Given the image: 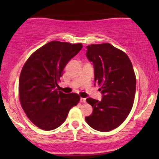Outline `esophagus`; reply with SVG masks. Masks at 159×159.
<instances>
[{"label": "esophagus", "mask_w": 159, "mask_h": 159, "mask_svg": "<svg viewBox=\"0 0 159 159\" xmlns=\"http://www.w3.org/2000/svg\"><path fill=\"white\" fill-rule=\"evenodd\" d=\"M80 102H81V103H85L86 102V98H81V99H80Z\"/></svg>", "instance_id": "1"}]
</instances>
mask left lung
Segmentation results:
<instances>
[{
	"instance_id": "obj_1",
	"label": "left lung",
	"mask_w": 159,
	"mask_h": 159,
	"mask_svg": "<svg viewBox=\"0 0 159 159\" xmlns=\"http://www.w3.org/2000/svg\"><path fill=\"white\" fill-rule=\"evenodd\" d=\"M87 57L93 62L95 82L103 94L101 101L86 99L93 108L85 117L93 129L109 132L125 121L132 110L136 90V76L132 62L123 51L110 43L87 46Z\"/></svg>"
}]
</instances>
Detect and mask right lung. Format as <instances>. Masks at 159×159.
Instances as JSON below:
<instances>
[{
	"mask_svg": "<svg viewBox=\"0 0 159 159\" xmlns=\"http://www.w3.org/2000/svg\"><path fill=\"white\" fill-rule=\"evenodd\" d=\"M82 47L81 43L50 42L33 53L24 64L19 82L20 103L28 119L40 129L59 127L69 110L79 102L78 94L63 93L56 87L66 65Z\"/></svg>",
	"mask_w": 159,
	"mask_h": 159,
	"instance_id": "add662e5",
	"label": "right lung"
}]
</instances>
